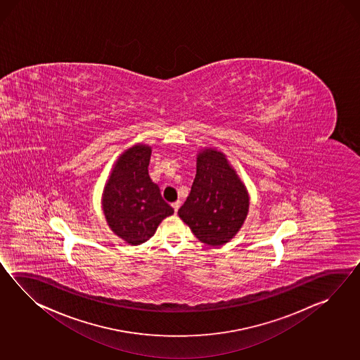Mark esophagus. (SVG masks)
Listing matches in <instances>:
<instances>
[{"instance_id":"34e87169","label":"esophagus","mask_w":360,"mask_h":360,"mask_svg":"<svg viewBox=\"0 0 360 360\" xmlns=\"http://www.w3.org/2000/svg\"><path fill=\"white\" fill-rule=\"evenodd\" d=\"M172 207H173V209H174V212H178V209H179V207H181V201H176V202H173L172 204Z\"/></svg>"}]
</instances>
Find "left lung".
Returning <instances> with one entry per match:
<instances>
[{"instance_id":"8db88e82","label":"left lung","mask_w":360,"mask_h":360,"mask_svg":"<svg viewBox=\"0 0 360 360\" xmlns=\"http://www.w3.org/2000/svg\"><path fill=\"white\" fill-rule=\"evenodd\" d=\"M244 184L224 153L205 150L198 156L191 192L178 216L202 243L219 247L239 231L248 214Z\"/></svg>"}]
</instances>
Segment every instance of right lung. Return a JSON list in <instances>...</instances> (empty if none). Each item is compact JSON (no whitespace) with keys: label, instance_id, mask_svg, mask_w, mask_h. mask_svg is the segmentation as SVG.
<instances>
[{"label":"right lung","instance_id":"right-lung-1","mask_svg":"<svg viewBox=\"0 0 360 360\" xmlns=\"http://www.w3.org/2000/svg\"><path fill=\"white\" fill-rule=\"evenodd\" d=\"M151 148L138 144L116 162L103 195V212L112 231L131 245L153 236L161 221L174 213L148 174Z\"/></svg>","mask_w":360,"mask_h":360}]
</instances>
